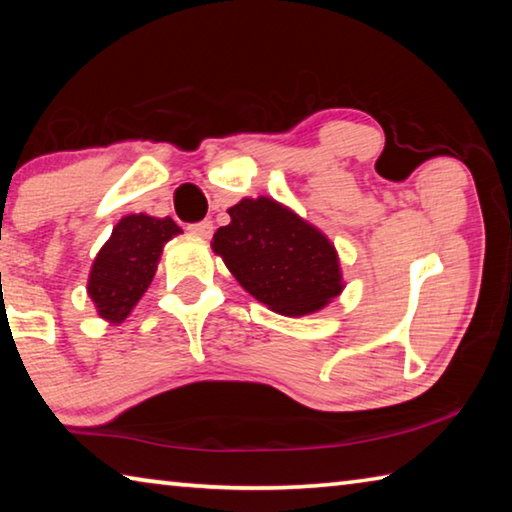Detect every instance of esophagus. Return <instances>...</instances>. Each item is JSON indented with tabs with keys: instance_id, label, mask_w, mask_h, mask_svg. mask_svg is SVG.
<instances>
[{
	"instance_id": "1",
	"label": "esophagus",
	"mask_w": 512,
	"mask_h": 512,
	"mask_svg": "<svg viewBox=\"0 0 512 512\" xmlns=\"http://www.w3.org/2000/svg\"><path fill=\"white\" fill-rule=\"evenodd\" d=\"M189 232L196 237H203V239H210L212 232H214V223L212 221H198L189 225Z\"/></svg>"
}]
</instances>
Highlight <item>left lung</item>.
<instances>
[{
  "instance_id": "1",
  "label": "left lung",
  "mask_w": 512,
  "mask_h": 512,
  "mask_svg": "<svg viewBox=\"0 0 512 512\" xmlns=\"http://www.w3.org/2000/svg\"><path fill=\"white\" fill-rule=\"evenodd\" d=\"M230 223L214 232L212 250L250 296L282 316L323 309L343 291L339 255L314 225L273 198H244Z\"/></svg>"
}]
</instances>
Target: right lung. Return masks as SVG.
I'll return each instance as SVG.
<instances>
[{
	"mask_svg": "<svg viewBox=\"0 0 512 512\" xmlns=\"http://www.w3.org/2000/svg\"><path fill=\"white\" fill-rule=\"evenodd\" d=\"M176 221L164 216L128 214L112 228L110 239L94 257L88 293L99 316L121 323L149 289L162 248L180 235Z\"/></svg>",
	"mask_w": 512,
	"mask_h": 512,
	"instance_id": "1",
	"label": "right lung"
}]
</instances>
